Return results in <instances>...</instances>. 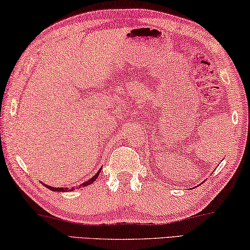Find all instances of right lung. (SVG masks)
I'll list each match as a JSON object with an SVG mask.
<instances>
[{"instance_id": "add662e5", "label": "right lung", "mask_w": 250, "mask_h": 250, "mask_svg": "<svg viewBox=\"0 0 250 250\" xmlns=\"http://www.w3.org/2000/svg\"><path fill=\"white\" fill-rule=\"evenodd\" d=\"M98 175H100V170L97 171V174L96 175H94L92 178H89L87 182H85V183H83V184H81L80 185V187H85V186H87V185H89V184H92V183H94L95 182V179L98 177ZM45 185V184H44ZM45 187H47L48 189H51V190H53V191H69V190H73V187L72 189H69V188H60V187H52V186H47V185H45ZM80 187H76V188H80Z\"/></svg>"}]
</instances>
